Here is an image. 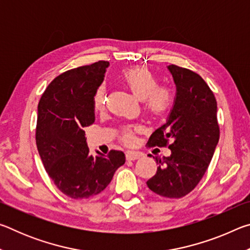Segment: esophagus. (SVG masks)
I'll return each instance as SVG.
<instances>
[{
	"instance_id": "1",
	"label": "esophagus",
	"mask_w": 250,
	"mask_h": 250,
	"mask_svg": "<svg viewBox=\"0 0 250 250\" xmlns=\"http://www.w3.org/2000/svg\"><path fill=\"white\" fill-rule=\"evenodd\" d=\"M140 156H141L140 153H138V152H133V151H128L125 153V158L129 161L138 160V159H140Z\"/></svg>"
}]
</instances>
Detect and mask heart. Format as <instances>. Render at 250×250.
Returning <instances> with one entry per match:
<instances>
[{
  "mask_svg": "<svg viewBox=\"0 0 250 250\" xmlns=\"http://www.w3.org/2000/svg\"><path fill=\"white\" fill-rule=\"evenodd\" d=\"M121 80L139 99L143 100L145 109L154 118L166 116L173 104V92L168 87L159 86V79L146 67H131L121 73ZM105 89L104 87L97 88L92 104L96 111L104 108ZM122 138L125 142H132L134 129L125 128L122 131Z\"/></svg>",
  "mask_w": 250,
  "mask_h": 250,
  "instance_id": "heart-1",
  "label": "heart"
}]
</instances>
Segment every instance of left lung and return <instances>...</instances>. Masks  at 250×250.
I'll list each match as a JSON object with an SVG mask.
<instances>
[{"instance_id": "obj_1", "label": "left lung", "mask_w": 250, "mask_h": 250, "mask_svg": "<svg viewBox=\"0 0 250 250\" xmlns=\"http://www.w3.org/2000/svg\"><path fill=\"white\" fill-rule=\"evenodd\" d=\"M176 97L167 124L156 129L149 146H168L170 156L158 160L147 188L160 196L181 198L200 183L219 140L217 103L200 75L176 65L167 66Z\"/></svg>"}]
</instances>
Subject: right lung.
<instances>
[{
	"label": "right lung",
	"mask_w": 250,
	"mask_h": 250,
	"mask_svg": "<svg viewBox=\"0 0 250 250\" xmlns=\"http://www.w3.org/2000/svg\"><path fill=\"white\" fill-rule=\"evenodd\" d=\"M108 62L77 67L57 76L42 95L37 110L36 146L54 184L74 200L95 196L107 188L125 153L89 154L84 126L94 124L95 91L104 82Z\"/></svg>",
	"instance_id": "obj_1"
}]
</instances>
